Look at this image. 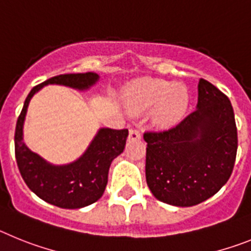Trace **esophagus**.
I'll return each instance as SVG.
<instances>
[{"mask_svg": "<svg viewBox=\"0 0 251 251\" xmlns=\"http://www.w3.org/2000/svg\"><path fill=\"white\" fill-rule=\"evenodd\" d=\"M141 139V132L136 128H132L129 130V141H139Z\"/></svg>", "mask_w": 251, "mask_h": 251, "instance_id": "1", "label": "esophagus"}]
</instances>
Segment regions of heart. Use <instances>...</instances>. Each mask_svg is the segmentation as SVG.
Wrapping results in <instances>:
<instances>
[{
  "mask_svg": "<svg viewBox=\"0 0 251 251\" xmlns=\"http://www.w3.org/2000/svg\"><path fill=\"white\" fill-rule=\"evenodd\" d=\"M127 100L130 110L145 112L156 108V119L161 124H172L187 110L190 97L185 86L161 79L145 77L129 86Z\"/></svg>",
  "mask_w": 251,
  "mask_h": 251,
  "instance_id": "b5f03b06",
  "label": "heart"
}]
</instances>
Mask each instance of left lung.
Returning a JSON list of instances; mask_svg holds the SVG:
<instances>
[{
    "label": "left lung",
    "mask_w": 251,
    "mask_h": 251,
    "mask_svg": "<svg viewBox=\"0 0 251 251\" xmlns=\"http://www.w3.org/2000/svg\"><path fill=\"white\" fill-rule=\"evenodd\" d=\"M146 179L157 200L188 207L214 196L230 178L238 129L229 98L199 80L197 109L176 126L147 130Z\"/></svg>",
    "instance_id": "obj_1"
}]
</instances>
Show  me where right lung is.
Instances as JSON below:
<instances>
[{"label":"right lung","mask_w":251,"mask_h":251,"mask_svg":"<svg viewBox=\"0 0 251 251\" xmlns=\"http://www.w3.org/2000/svg\"><path fill=\"white\" fill-rule=\"evenodd\" d=\"M95 73L63 74L34 86L19 115L15 130V156L22 178L41 200L61 208H80L98 201L108 182L110 163L124 150L128 129L103 128L80 158L66 166H51L31 152L22 141V126L32 95L46 84L86 89L98 80Z\"/></svg>","instance_id":"add662e5"}]
</instances>
